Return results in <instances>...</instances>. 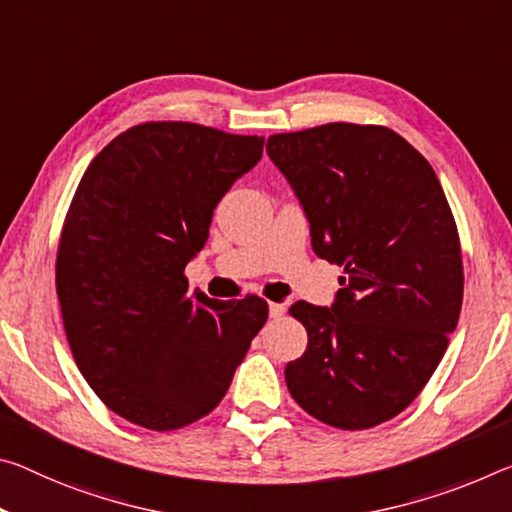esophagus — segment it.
I'll return each mask as SVG.
<instances>
[{"mask_svg": "<svg viewBox=\"0 0 512 512\" xmlns=\"http://www.w3.org/2000/svg\"><path fill=\"white\" fill-rule=\"evenodd\" d=\"M269 314H271V319H282V316H285V305L282 303H269Z\"/></svg>", "mask_w": 512, "mask_h": 512, "instance_id": "1", "label": "esophagus"}]
</instances>
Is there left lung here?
I'll use <instances>...</instances> for the list:
<instances>
[{"label":"left lung","instance_id":"8db88e82","mask_svg":"<svg viewBox=\"0 0 512 512\" xmlns=\"http://www.w3.org/2000/svg\"><path fill=\"white\" fill-rule=\"evenodd\" d=\"M266 152L310 221L312 250L344 269L330 307H289L307 330L285 367L289 394L328 426L383 424L417 399L458 326L465 278L442 184L378 125L273 134Z\"/></svg>","mask_w":512,"mask_h":512}]
</instances>
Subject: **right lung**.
Instances as JSON below:
<instances>
[{
    "mask_svg": "<svg viewBox=\"0 0 512 512\" xmlns=\"http://www.w3.org/2000/svg\"><path fill=\"white\" fill-rule=\"evenodd\" d=\"M264 136L143 123L86 168L63 223L56 294L75 362L116 415L175 431L209 415L269 319L259 296L189 291L214 209Z\"/></svg>",
    "mask_w": 512,
    "mask_h": 512,
    "instance_id": "add662e5",
    "label": "right lung"
}]
</instances>
